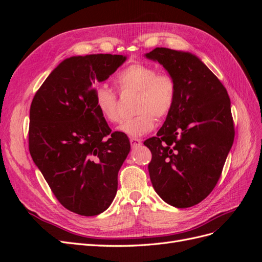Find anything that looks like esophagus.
Wrapping results in <instances>:
<instances>
[{
    "mask_svg": "<svg viewBox=\"0 0 262 262\" xmlns=\"http://www.w3.org/2000/svg\"><path fill=\"white\" fill-rule=\"evenodd\" d=\"M130 143H131L132 147H138V146L141 145L142 141L138 138H130Z\"/></svg>",
    "mask_w": 262,
    "mask_h": 262,
    "instance_id": "1",
    "label": "esophagus"
}]
</instances>
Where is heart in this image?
<instances>
[{"label": "heart", "mask_w": 262, "mask_h": 262, "mask_svg": "<svg viewBox=\"0 0 262 262\" xmlns=\"http://www.w3.org/2000/svg\"><path fill=\"white\" fill-rule=\"evenodd\" d=\"M120 94L137 93L134 100L136 116L126 118L119 130L131 137H141L154 128L157 119L167 117L175 107L178 87L169 73H158L156 68L144 62H133L115 75ZM94 102L101 117L110 123L120 121L118 95L105 84L94 90Z\"/></svg>", "instance_id": "1"}]
</instances>
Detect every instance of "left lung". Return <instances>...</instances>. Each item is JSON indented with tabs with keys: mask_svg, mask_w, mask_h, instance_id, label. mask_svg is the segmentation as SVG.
I'll use <instances>...</instances> for the list:
<instances>
[{
	"mask_svg": "<svg viewBox=\"0 0 262 262\" xmlns=\"http://www.w3.org/2000/svg\"><path fill=\"white\" fill-rule=\"evenodd\" d=\"M146 57L160 62L178 87L175 107L156 137L144 141L152 153L149 178L166 203L193 207L216 186L233 145L231 99L195 55L155 48Z\"/></svg>",
	"mask_w": 262,
	"mask_h": 262,
	"instance_id": "left-lung-1",
	"label": "left lung"
}]
</instances>
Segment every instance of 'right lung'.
Returning a JSON list of instances; mask_svg holds the SVG:
<instances>
[{"label": "right lung", "mask_w": 262, "mask_h": 262, "mask_svg": "<svg viewBox=\"0 0 262 262\" xmlns=\"http://www.w3.org/2000/svg\"><path fill=\"white\" fill-rule=\"evenodd\" d=\"M124 60L109 53L69 58L31 101L30 155L58 201L80 215L94 216L109 208L130 152L126 134L112 132L94 102L95 81L107 80Z\"/></svg>", "instance_id": "obj_1"}]
</instances>
